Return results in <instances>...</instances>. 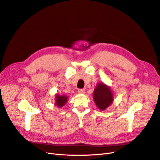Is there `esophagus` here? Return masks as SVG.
Here are the masks:
<instances>
[{
    "label": "esophagus",
    "mask_w": 160,
    "mask_h": 160,
    "mask_svg": "<svg viewBox=\"0 0 160 160\" xmlns=\"http://www.w3.org/2000/svg\"><path fill=\"white\" fill-rule=\"evenodd\" d=\"M78 93H81V94H84L85 93V89H79Z\"/></svg>",
    "instance_id": "1"
}]
</instances>
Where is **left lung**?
Returning a JSON list of instances; mask_svg holds the SVG:
<instances>
[{
    "instance_id": "8db88e82",
    "label": "left lung",
    "mask_w": 160,
    "mask_h": 160,
    "mask_svg": "<svg viewBox=\"0 0 160 160\" xmlns=\"http://www.w3.org/2000/svg\"><path fill=\"white\" fill-rule=\"evenodd\" d=\"M93 99L98 108L104 110L112 103L113 95L108 87L103 83H99L94 90Z\"/></svg>"
}]
</instances>
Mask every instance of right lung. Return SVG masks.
<instances>
[{"instance_id":"1","label":"right lung","mask_w":160,"mask_h":160,"mask_svg":"<svg viewBox=\"0 0 160 160\" xmlns=\"http://www.w3.org/2000/svg\"><path fill=\"white\" fill-rule=\"evenodd\" d=\"M67 97H65L64 95H57L56 96V105L58 107L61 108L62 106H63L65 103L67 102Z\"/></svg>"}]
</instances>
